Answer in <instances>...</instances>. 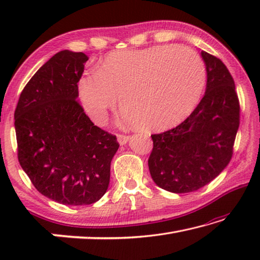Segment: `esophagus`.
<instances>
[{"label":"esophagus","instance_id":"esophagus-1","mask_svg":"<svg viewBox=\"0 0 260 260\" xmlns=\"http://www.w3.org/2000/svg\"><path fill=\"white\" fill-rule=\"evenodd\" d=\"M117 138H118V142H119L120 144H126L129 140V136L124 135V134H118Z\"/></svg>","mask_w":260,"mask_h":260}]
</instances>
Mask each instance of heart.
<instances>
[{
  "mask_svg": "<svg viewBox=\"0 0 260 260\" xmlns=\"http://www.w3.org/2000/svg\"><path fill=\"white\" fill-rule=\"evenodd\" d=\"M205 65L190 48L162 45L117 50L100 61L96 72L79 79L86 111L103 124L120 96L124 119L146 131L178 125L196 108L205 85Z\"/></svg>",
  "mask_w": 260,
  "mask_h": 260,
  "instance_id": "b5f03b06",
  "label": "heart"
}]
</instances>
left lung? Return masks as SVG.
Masks as SVG:
<instances>
[{
  "label": "left lung",
  "instance_id": "8db88e82",
  "mask_svg": "<svg viewBox=\"0 0 260 260\" xmlns=\"http://www.w3.org/2000/svg\"><path fill=\"white\" fill-rule=\"evenodd\" d=\"M208 82L200 104L172 129L152 134L149 171L167 191H195L222 172L233 156L240 126V101L226 65L202 51Z\"/></svg>",
  "mask_w": 260,
  "mask_h": 260
}]
</instances>
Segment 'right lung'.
Wrapping results in <instances>:
<instances>
[{
	"label": "right lung",
	"instance_id": "obj_1",
	"mask_svg": "<svg viewBox=\"0 0 260 260\" xmlns=\"http://www.w3.org/2000/svg\"><path fill=\"white\" fill-rule=\"evenodd\" d=\"M88 57L57 52L26 83L15 110L17 155L39 192L65 205L98 202L119 148L79 103L78 81Z\"/></svg>",
	"mask_w": 260,
	"mask_h": 260
}]
</instances>
